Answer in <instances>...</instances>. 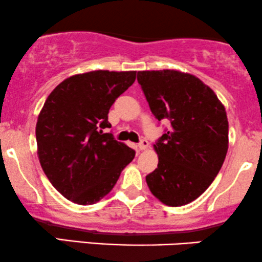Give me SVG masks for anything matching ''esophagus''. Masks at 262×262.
<instances>
[{
    "instance_id": "obj_1",
    "label": "esophagus",
    "mask_w": 262,
    "mask_h": 262,
    "mask_svg": "<svg viewBox=\"0 0 262 262\" xmlns=\"http://www.w3.org/2000/svg\"><path fill=\"white\" fill-rule=\"evenodd\" d=\"M138 147H139V150H146L147 147H149V141L143 139L139 144H138Z\"/></svg>"
}]
</instances>
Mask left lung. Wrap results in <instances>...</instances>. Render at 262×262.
I'll list each match as a JSON object with an SVG mask.
<instances>
[{
    "mask_svg": "<svg viewBox=\"0 0 262 262\" xmlns=\"http://www.w3.org/2000/svg\"><path fill=\"white\" fill-rule=\"evenodd\" d=\"M138 83L152 115L171 124L154 145L159 165L146 176L147 185L165 205H187L210 187L226 159L225 106L211 88L188 73L143 71Z\"/></svg>",
    "mask_w": 262,
    "mask_h": 262,
    "instance_id": "1",
    "label": "left lung"
}]
</instances>
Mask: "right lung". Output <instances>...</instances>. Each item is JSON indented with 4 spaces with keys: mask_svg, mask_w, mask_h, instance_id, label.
Here are the masks:
<instances>
[{
    "mask_svg": "<svg viewBox=\"0 0 262 262\" xmlns=\"http://www.w3.org/2000/svg\"><path fill=\"white\" fill-rule=\"evenodd\" d=\"M137 72L93 71L63 80L43 103L36 123L37 156L66 199L91 205L115 187L135 151L115 140L108 111L134 83Z\"/></svg>",
    "mask_w": 262,
    "mask_h": 262,
    "instance_id": "right-lung-1",
    "label": "right lung"
}]
</instances>
